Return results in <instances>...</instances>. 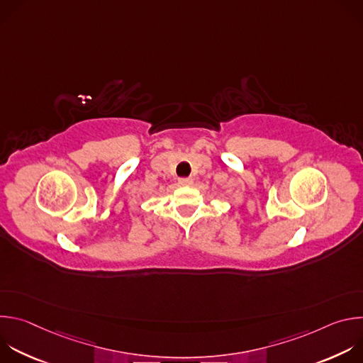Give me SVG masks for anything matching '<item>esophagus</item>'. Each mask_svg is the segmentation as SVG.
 Returning <instances> with one entry per match:
<instances>
[{"mask_svg": "<svg viewBox=\"0 0 363 363\" xmlns=\"http://www.w3.org/2000/svg\"><path fill=\"white\" fill-rule=\"evenodd\" d=\"M178 184H179L181 186H188V185L192 184V178H179V179H178Z\"/></svg>", "mask_w": 363, "mask_h": 363, "instance_id": "34e87169", "label": "esophagus"}]
</instances>
